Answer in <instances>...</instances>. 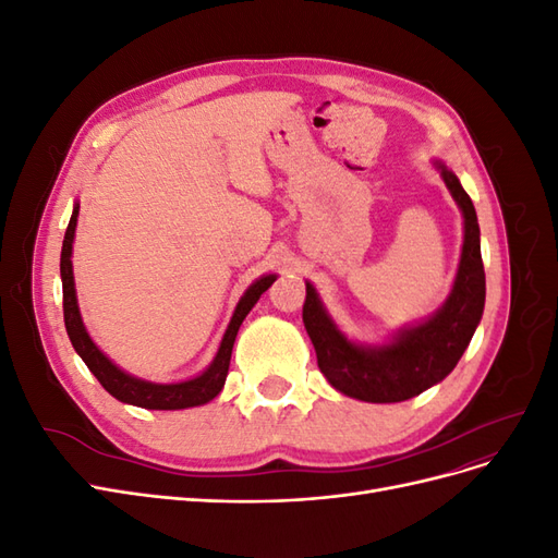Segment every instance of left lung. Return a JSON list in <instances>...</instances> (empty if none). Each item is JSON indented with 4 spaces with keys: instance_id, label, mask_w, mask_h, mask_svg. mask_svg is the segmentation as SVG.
Here are the masks:
<instances>
[{
    "instance_id": "obj_1",
    "label": "left lung",
    "mask_w": 558,
    "mask_h": 558,
    "mask_svg": "<svg viewBox=\"0 0 558 558\" xmlns=\"http://www.w3.org/2000/svg\"><path fill=\"white\" fill-rule=\"evenodd\" d=\"M440 170L451 197L463 211V251L453 289L445 305L424 324L402 328L384 347H363L337 330L316 289L307 281L302 320L316 349L324 377L337 391L365 402H402L442 381L461 361L484 312L486 279L480 248V223L470 195L442 162Z\"/></svg>"
}]
</instances>
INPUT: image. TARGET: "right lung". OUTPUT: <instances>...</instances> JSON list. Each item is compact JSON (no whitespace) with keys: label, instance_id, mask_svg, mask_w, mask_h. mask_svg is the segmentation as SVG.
<instances>
[{"label":"right lung","instance_id":"1","mask_svg":"<svg viewBox=\"0 0 558 558\" xmlns=\"http://www.w3.org/2000/svg\"><path fill=\"white\" fill-rule=\"evenodd\" d=\"M76 218H78V205H74L70 226H66V232H64L62 253H60V277H62L64 328H66V335H70L72 347L83 359V363L88 365V369L97 377V381L102 384L116 400L134 404V408L185 410V408H197V404L214 400L218 393H221V388L226 384L232 344H234V337H238L242 320L253 310V305H256L258 298L275 283L277 275H265L248 286L246 293L238 302V307H234V314L230 318V326L223 335L221 347H218L216 356L205 373L179 384H154L146 379H137L123 373L121 367H116L105 353L97 349V344L90 340V335L86 332V326H83L81 320L76 289H74V272H72V244H74V232H76Z\"/></svg>","mask_w":558,"mask_h":558}]
</instances>
